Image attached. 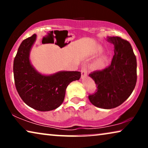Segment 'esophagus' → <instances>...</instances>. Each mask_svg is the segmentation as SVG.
Masks as SVG:
<instances>
[{
	"instance_id": "esophagus-1",
	"label": "esophagus",
	"mask_w": 148,
	"mask_h": 148,
	"mask_svg": "<svg viewBox=\"0 0 148 148\" xmlns=\"http://www.w3.org/2000/svg\"><path fill=\"white\" fill-rule=\"evenodd\" d=\"M81 73H82V78L84 79L85 77L87 76V70H86V68H83L82 69V71H81Z\"/></svg>"
}]
</instances>
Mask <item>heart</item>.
<instances>
[{"label":"heart","mask_w":148,"mask_h":148,"mask_svg":"<svg viewBox=\"0 0 148 148\" xmlns=\"http://www.w3.org/2000/svg\"><path fill=\"white\" fill-rule=\"evenodd\" d=\"M104 52V48H103L102 46H98L97 47L95 48L94 50V54H100ZM106 58L105 56H103L102 58H100L98 60H97L96 62H94V67L96 69H100L102 68L103 66L104 65L105 62H106Z\"/></svg>","instance_id":"b5f03b06"}]
</instances>
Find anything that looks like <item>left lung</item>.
Returning <instances> with one entry per match:
<instances>
[{
    "instance_id": "obj_1",
    "label": "left lung",
    "mask_w": 148,
    "mask_h": 148,
    "mask_svg": "<svg viewBox=\"0 0 148 148\" xmlns=\"http://www.w3.org/2000/svg\"><path fill=\"white\" fill-rule=\"evenodd\" d=\"M114 45L110 65L89 75L96 83L97 91L90 95L94 106L104 109L116 108L130 96L137 82V60L131 45L120 37H106Z\"/></svg>"
}]
</instances>
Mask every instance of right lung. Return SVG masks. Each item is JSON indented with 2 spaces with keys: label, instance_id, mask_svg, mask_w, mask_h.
<instances>
[{
  "label": "right lung",
  "instance_id": "obj_1",
  "mask_svg": "<svg viewBox=\"0 0 148 148\" xmlns=\"http://www.w3.org/2000/svg\"><path fill=\"white\" fill-rule=\"evenodd\" d=\"M36 38L37 35L34 34L20 44L13 62L14 79L23 102L35 110L44 112L54 110L62 104L68 85L79 79L81 73L61 71L44 75L38 72L29 58Z\"/></svg>",
  "mask_w": 148,
  "mask_h": 148
}]
</instances>
